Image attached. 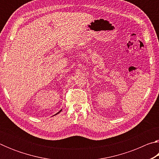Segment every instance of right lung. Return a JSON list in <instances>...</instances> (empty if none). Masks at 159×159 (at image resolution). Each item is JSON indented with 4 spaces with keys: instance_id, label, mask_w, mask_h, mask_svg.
<instances>
[{
    "instance_id": "add662e5",
    "label": "right lung",
    "mask_w": 159,
    "mask_h": 159,
    "mask_svg": "<svg viewBox=\"0 0 159 159\" xmlns=\"http://www.w3.org/2000/svg\"><path fill=\"white\" fill-rule=\"evenodd\" d=\"M61 110H62V109H61V110H60V111H59V112H57V114H59V113H60V112H61ZM56 114H55V115H56Z\"/></svg>"
}]
</instances>
